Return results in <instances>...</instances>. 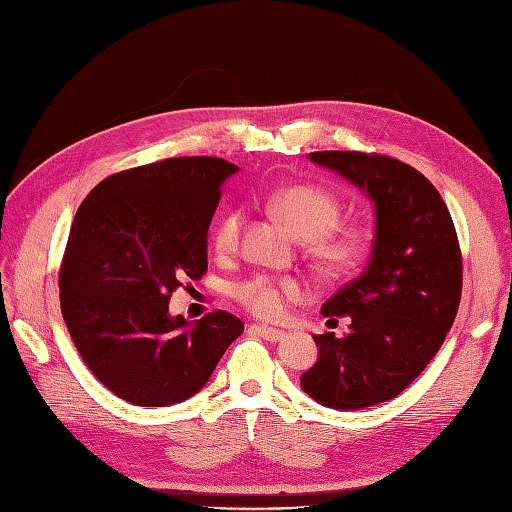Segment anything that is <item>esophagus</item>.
<instances>
[{
    "label": "esophagus",
    "instance_id": "obj_1",
    "mask_svg": "<svg viewBox=\"0 0 512 512\" xmlns=\"http://www.w3.org/2000/svg\"><path fill=\"white\" fill-rule=\"evenodd\" d=\"M254 334H258L260 338H265L269 342H278L284 338V331L282 329H275V327H267V325H252L250 327Z\"/></svg>",
    "mask_w": 512,
    "mask_h": 512
}]
</instances>
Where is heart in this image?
Returning <instances> with one entry per match:
<instances>
[{"label": "heart", "mask_w": 512, "mask_h": 512, "mask_svg": "<svg viewBox=\"0 0 512 512\" xmlns=\"http://www.w3.org/2000/svg\"><path fill=\"white\" fill-rule=\"evenodd\" d=\"M269 209L286 222L297 237L308 241V252L325 273H344L362 258L368 237L359 228L334 230L340 222L342 206L334 193L314 185H290L273 191ZM245 224L243 209H228L213 228V247L217 254L228 256L237 250ZM234 297L245 310L260 319H275L288 301L301 295V286L290 278L254 275L232 288Z\"/></svg>", "instance_id": "b5f03b06"}]
</instances>
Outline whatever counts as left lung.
Here are the masks:
<instances>
[{"mask_svg":"<svg viewBox=\"0 0 512 512\" xmlns=\"http://www.w3.org/2000/svg\"><path fill=\"white\" fill-rule=\"evenodd\" d=\"M308 157L375 204V241L366 271L323 303V316L351 325L344 338L314 336L319 359L301 390L329 409H364L403 392L444 344L461 301L459 239L439 191L411 165L344 150Z\"/></svg>","mask_w":512,"mask_h":512,"instance_id":"1","label":"left lung"}]
</instances>
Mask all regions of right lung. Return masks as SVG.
I'll use <instances>...</instances> for the list:
<instances>
[{"label": "right lung", "mask_w": 512, "mask_h": 512, "mask_svg": "<svg viewBox=\"0 0 512 512\" xmlns=\"http://www.w3.org/2000/svg\"><path fill=\"white\" fill-rule=\"evenodd\" d=\"M217 157H178L105 178L81 202L60 269V306L79 355L140 407L198 394L243 334L228 312L187 323L170 295L209 267L206 237L226 178Z\"/></svg>", "instance_id": "add662e5"}]
</instances>
